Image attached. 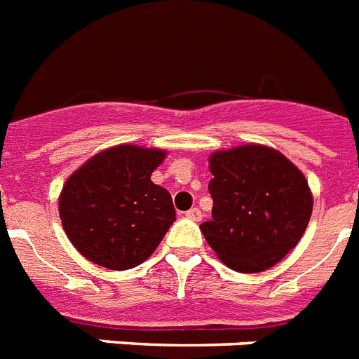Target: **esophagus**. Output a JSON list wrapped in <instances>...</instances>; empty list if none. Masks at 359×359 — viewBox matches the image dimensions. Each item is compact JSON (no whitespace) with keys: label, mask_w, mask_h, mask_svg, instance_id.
Returning a JSON list of instances; mask_svg holds the SVG:
<instances>
[{"label":"esophagus","mask_w":359,"mask_h":359,"mask_svg":"<svg viewBox=\"0 0 359 359\" xmlns=\"http://www.w3.org/2000/svg\"><path fill=\"white\" fill-rule=\"evenodd\" d=\"M185 216L189 217V219H192V222H200L201 219V210L200 209H191V210H187Z\"/></svg>","instance_id":"34e87169"}]
</instances>
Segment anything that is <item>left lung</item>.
Wrapping results in <instances>:
<instances>
[{
  "label": "left lung",
  "mask_w": 359,
  "mask_h": 359,
  "mask_svg": "<svg viewBox=\"0 0 359 359\" xmlns=\"http://www.w3.org/2000/svg\"><path fill=\"white\" fill-rule=\"evenodd\" d=\"M209 163L214 207L212 219L200 225L205 240L232 271H267L307 229V180L283 154L263 145L217 150Z\"/></svg>",
  "instance_id": "obj_1"
}]
</instances>
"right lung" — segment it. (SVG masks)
<instances>
[{
	"label": "right lung",
	"instance_id": "add662e5",
	"mask_svg": "<svg viewBox=\"0 0 359 359\" xmlns=\"http://www.w3.org/2000/svg\"><path fill=\"white\" fill-rule=\"evenodd\" d=\"M163 158V150L118 145L67 180L60 217L85 258L110 271H127L154 252L176 222L168 191L150 182Z\"/></svg>",
	"mask_w": 359,
	"mask_h": 359
}]
</instances>
